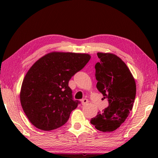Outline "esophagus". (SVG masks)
<instances>
[{"instance_id":"obj_1","label":"esophagus","mask_w":158,"mask_h":158,"mask_svg":"<svg viewBox=\"0 0 158 158\" xmlns=\"http://www.w3.org/2000/svg\"><path fill=\"white\" fill-rule=\"evenodd\" d=\"M81 104L82 105H87L89 104V100L88 99H82L81 100Z\"/></svg>"}]
</instances>
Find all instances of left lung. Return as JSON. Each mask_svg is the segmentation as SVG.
<instances>
[{
  "label": "left lung",
  "instance_id": "1",
  "mask_svg": "<svg viewBox=\"0 0 158 158\" xmlns=\"http://www.w3.org/2000/svg\"><path fill=\"white\" fill-rule=\"evenodd\" d=\"M100 62L95 64L98 90L108 99V107L98 112L90 123L103 132L116 130L132 109L136 96V83L123 61L111 53H97Z\"/></svg>",
  "mask_w": 158,
  "mask_h": 158
}]
</instances>
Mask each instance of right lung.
Here are the masks:
<instances>
[{"instance_id":"obj_1","label":"right lung","mask_w":158,"mask_h":158,"mask_svg":"<svg viewBox=\"0 0 158 158\" xmlns=\"http://www.w3.org/2000/svg\"><path fill=\"white\" fill-rule=\"evenodd\" d=\"M90 59L87 53L51 52L35 63L23 80L20 101L35 127L44 131L60 127L80 102L74 100L68 83Z\"/></svg>"}]
</instances>
